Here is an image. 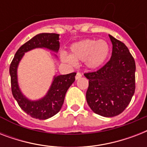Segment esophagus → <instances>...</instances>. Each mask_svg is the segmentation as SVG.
I'll return each mask as SVG.
<instances>
[{
  "mask_svg": "<svg viewBox=\"0 0 147 147\" xmlns=\"http://www.w3.org/2000/svg\"><path fill=\"white\" fill-rule=\"evenodd\" d=\"M82 76V75L80 72H77V74H76V80H78V79H79Z\"/></svg>",
  "mask_w": 147,
  "mask_h": 147,
  "instance_id": "1",
  "label": "esophagus"
}]
</instances>
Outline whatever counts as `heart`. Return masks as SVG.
<instances>
[{
    "mask_svg": "<svg viewBox=\"0 0 147 147\" xmlns=\"http://www.w3.org/2000/svg\"><path fill=\"white\" fill-rule=\"evenodd\" d=\"M111 47L105 40L85 39L70 47V55L62 53L60 58L62 62L76 65L77 62H84L88 69H97L105 64L109 57Z\"/></svg>",
    "mask_w": 147,
    "mask_h": 147,
    "instance_id": "obj_1",
    "label": "heart"
}]
</instances>
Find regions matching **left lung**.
<instances>
[{
  "instance_id": "8db88e82",
  "label": "left lung",
  "mask_w": 147,
  "mask_h": 147,
  "mask_svg": "<svg viewBox=\"0 0 147 147\" xmlns=\"http://www.w3.org/2000/svg\"><path fill=\"white\" fill-rule=\"evenodd\" d=\"M113 45L109 62L94 72L85 73L89 80L86 100L95 114L106 117L118 115L130 104L135 92L134 59L128 48L109 35Z\"/></svg>"
}]
</instances>
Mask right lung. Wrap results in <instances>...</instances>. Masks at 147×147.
I'll return each instance as SVG.
<instances>
[{
  "label": "right lung",
  "mask_w": 147,
  "mask_h": 147,
  "mask_svg": "<svg viewBox=\"0 0 147 147\" xmlns=\"http://www.w3.org/2000/svg\"><path fill=\"white\" fill-rule=\"evenodd\" d=\"M59 34L39 33L20 47L10 65L11 90L15 100L24 111L33 118L46 120L55 115L59 111L64 102L65 96L69 87L76 80V72L55 76L50 88L44 97L36 100L26 98L19 87L17 68L24 54L36 48H44L58 53L60 42ZM56 56L55 54H54Z\"/></svg>",
  "instance_id": "add662e5"
}]
</instances>
